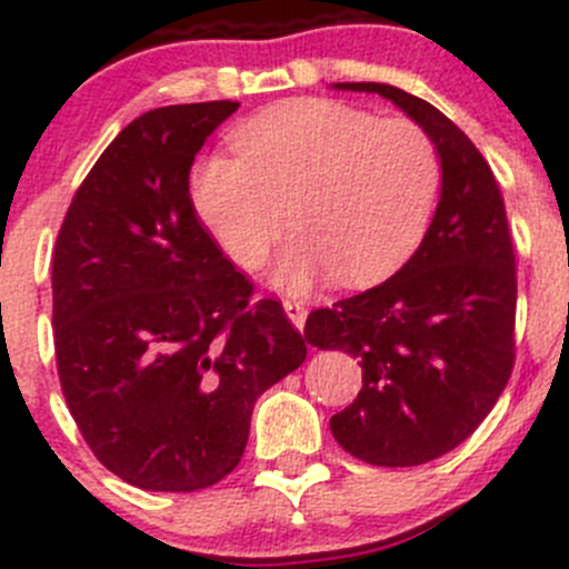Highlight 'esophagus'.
Returning <instances> with one entry per match:
<instances>
[{
  "label": "esophagus",
  "mask_w": 569,
  "mask_h": 569,
  "mask_svg": "<svg viewBox=\"0 0 569 569\" xmlns=\"http://www.w3.org/2000/svg\"><path fill=\"white\" fill-rule=\"evenodd\" d=\"M283 311H286V317H289L291 325L297 327V330H302V327H306L308 308L302 306V302H297V300H286V302H283Z\"/></svg>",
  "instance_id": "34e87169"
}]
</instances>
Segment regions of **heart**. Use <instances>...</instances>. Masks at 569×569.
I'll return each mask as SVG.
<instances>
[{
	"instance_id": "b5f03b06",
	"label": "heart",
	"mask_w": 569,
	"mask_h": 569,
	"mask_svg": "<svg viewBox=\"0 0 569 569\" xmlns=\"http://www.w3.org/2000/svg\"><path fill=\"white\" fill-rule=\"evenodd\" d=\"M239 157L192 170V203L231 261L258 269L300 231L274 280L306 291L327 274L371 286L410 258L440 192V153L410 118H375L330 99H291L244 120Z\"/></svg>"
}]
</instances>
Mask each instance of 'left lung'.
Masks as SVG:
<instances>
[{"label": "left lung", "mask_w": 569, "mask_h": 569, "mask_svg": "<svg viewBox=\"0 0 569 569\" xmlns=\"http://www.w3.org/2000/svg\"><path fill=\"white\" fill-rule=\"evenodd\" d=\"M380 93L429 131L443 187L427 237L386 283L317 308L311 347L343 349L363 388L330 418L358 460L410 468L449 455L496 407L515 366V248L507 209L479 148L440 109L382 82H338Z\"/></svg>", "instance_id": "1"}]
</instances>
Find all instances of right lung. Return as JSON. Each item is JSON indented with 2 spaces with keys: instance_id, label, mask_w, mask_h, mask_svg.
I'll return each instance as SVG.
<instances>
[{
  "instance_id": "obj_1",
  "label": "right lung",
  "mask_w": 569,
  "mask_h": 569,
  "mask_svg": "<svg viewBox=\"0 0 569 569\" xmlns=\"http://www.w3.org/2000/svg\"><path fill=\"white\" fill-rule=\"evenodd\" d=\"M239 101L131 120L79 183L51 258L62 396L96 460L140 490L192 492L244 455L256 399L306 360L278 300L200 222L189 170Z\"/></svg>"
}]
</instances>
